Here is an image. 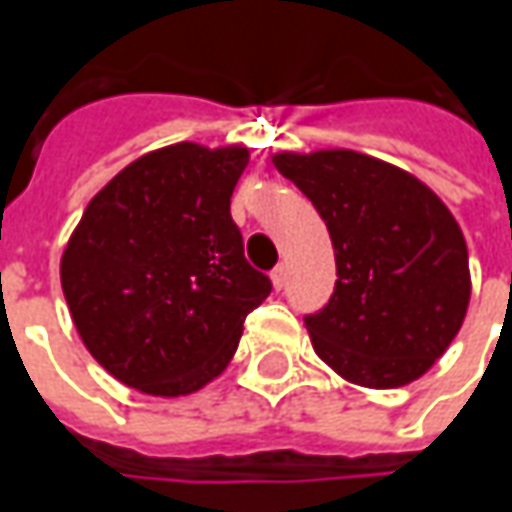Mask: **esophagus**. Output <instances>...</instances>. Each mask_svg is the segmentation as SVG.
<instances>
[{
    "label": "esophagus",
    "mask_w": 512,
    "mask_h": 512,
    "mask_svg": "<svg viewBox=\"0 0 512 512\" xmlns=\"http://www.w3.org/2000/svg\"><path fill=\"white\" fill-rule=\"evenodd\" d=\"M270 279H273V287H276V290H282V287H285V282H287V265H285V262H279V265L273 267Z\"/></svg>",
    "instance_id": "34e87169"
}]
</instances>
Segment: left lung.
Returning <instances> with one entry per match:
<instances>
[{"label": "left lung", "instance_id": "obj_1", "mask_svg": "<svg viewBox=\"0 0 512 512\" xmlns=\"http://www.w3.org/2000/svg\"><path fill=\"white\" fill-rule=\"evenodd\" d=\"M273 162L319 210L336 250L333 296L305 316L319 359L364 387L419 379L470 302L467 245L450 210L410 173L353 150Z\"/></svg>", "mask_w": 512, "mask_h": 512}]
</instances>
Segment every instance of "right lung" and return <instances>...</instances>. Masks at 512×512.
I'll list each match as a JSON object with an SVG mask.
<instances>
[{
	"label": "right lung",
	"mask_w": 512,
	"mask_h": 512,
	"mask_svg": "<svg viewBox=\"0 0 512 512\" xmlns=\"http://www.w3.org/2000/svg\"><path fill=\"white\" fill-rule=\"evenodd\" d=\"M245 168L247 148L179 142L130 162L85 207L62 290L90 356L119 382L150 396L199 390L270 296L230 216Z\"/></svg>",
	"instance_id": "add662e5"
}]
</instances>
